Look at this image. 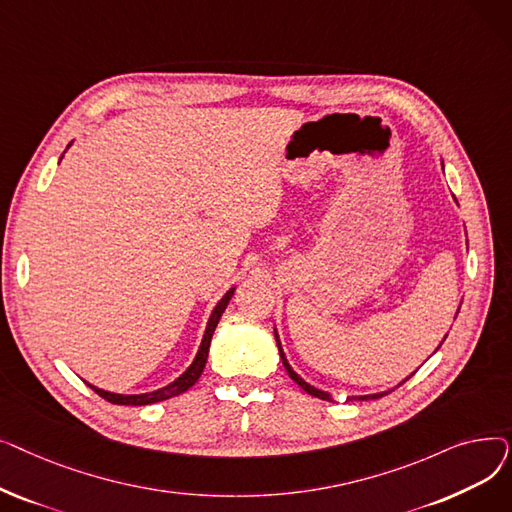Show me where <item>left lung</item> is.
<instances>
[{"label":"left lung","mask_w":512,"mask_h":512,"mask_svg":"<svg viewBox=\"0 0 512 512\" xmlns=\"http://www.w3.org/2000/svg\"><path fill=\"white\" fill-rule=\"evenodd\" d=\"M276 342H278V351H280V357H282V363H284V369H286V371H288V375H290V378H292V382H297V384H299V386H301V388H303V390H305V392H307V394H311V396H315V398H321V400H332V396H330V394H328V392H321V390H317V388H313V386H309V384H307V382H305V380H303V378H299V375H297V373H294V371H292V367H290V365H288V361H286V357H284V351H282V346H280V340H278V334H276ZM409 378H411V375H409ZM409 378H407V380H409ZM407 380H405V382H407ZM384 394H388V392H382V394H371V396H359V398H361V400H363V398H382V396H384Z\"/></svg>","instance_id":"obj_1"}]
</instances>
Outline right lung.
<instances>
[{
  "label": "right lung",
  "mask_w": 512,
  "mask_h": 512,
  "mask_svg": "<svg viewBox=\"0 0 512 512\" xmlns=\"http://www.w3.org/2000/svg\"><path fill=\"white\" fill-rule=\"evenodd\" d=\"M234 290H228L224 294V299L218 303V307L213 309L211 317H209V324H207V330H205V336H203V342L199 346V353L193 361V365L188 367L180 378L176 382H172L170 386L161 388V390H155V392H149V394H132V396H124V394H112V392H105V390H99L95 386H91L101 398H105L107 402H112V405H128V407H141V405H151V402H159V400H168L172 396H178L182 392H186L188 388H191L199 378L201 373L205 369V363H207V353H209V344H211V336L215 332V328H218L220 324V317L222 313L226 311L230 299H232Z\"/></svg>",
  "instance_id": "obj_1"
}]
</instances>
